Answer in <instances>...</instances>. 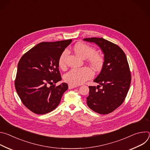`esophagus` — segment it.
<instances>
[{
    "label": "esophagus",
    "mask_w": 150,
    "mask_h": 150,
    "mask_svg": "<svg viewBox=\"0 0 150 150\" xmlns=\"http://www.w3.org/2000/svg\"><path fill=\"white\" fill-rule=\"evenodd\" d=\"M78 87V85H73V84H71V83H69L68 84V88L69 89H73L74 88H76Z\"/></svg>",
    "instance_id": "obj_1"
}]
</instances>
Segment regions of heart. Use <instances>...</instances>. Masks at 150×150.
Listing matches in <instances>:
<instances>
[{
	"mask_svg": "<svg viewBox=\"0 0 150 150\" xmlns=\"http://www.w3.org/2000/svg\"><path fill=\"white\" fill-rule=\"evenodd\" d=\"M75 53L80 57L88 59L91 67L96 71H100L104 64V58L101 54L96 53V50L85 43H77L74 47ZM67 52L63 51L60 54L58 63L61 68L65 67V59ZM94 76L93 71L89 67H84L79 68H72L64 76L65 80L73 85H80L91 79Z\"/></svg>",
	"mask_w": 150,
	"mask_h": 150,
	"instance_id": "heart-1",
	"label": "heart"
}]
</instances>
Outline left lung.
Wrapping results in <instances>:
<instances>
[{"instance_id": "1", "label": "left lung", "mask_w": 150, "mask_h": 150, "mask_svg": "<svg viewBox=\"0 0 150 150\" xmlns=\"http://www.w3.org/2000/svg\"><path fill=\"white\" fill-rule=\"evenodd\" d=\"M95 42L104 54V64L94 82L97 86H89L87 104L94 112L101 115L112 113L123 103L129 91L131 74L125 53L113 42L103 38H87Z\"/></svg>"}]
</instances>
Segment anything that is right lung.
Wrapping results in <instances>:
<instances>
[{
    "label": "right lung",
    "instance_id": "right-lung-1",
    "mask_svg": "<svg viewBox=\"0 0 150 150\" xmlns=\"http://www.w3.org/2000/svg\"><path fill=\"white\" fill-rule=\"evenodd\" d=\"M71 41L41 42L20 59L15 87L21 101L32 112L43 115L53 111L68 90L67 83H56L62 79L59 58Z\"/></svg>",
    "mask_w": 150,
    "mask_h": 150
}]
</instances>
